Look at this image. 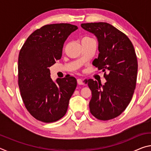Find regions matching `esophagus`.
<instances>
[{"label": "esophagus", "mask_w": 151, "mask_h": 151, "mask_svg": "<svg viewBox=\"0 0 151 151\" xmlns=\"http://www.w3.org/2000/svg\"><path fill=\"white\" fill-rule=\"evenodd\" d=\"M77 83L78 84V85H84L83 81L82 80V79H81V78H78L77 79Z\"/></svg>", "instance_id": "obj_1"}]
</instances>
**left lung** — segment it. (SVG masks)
I'll return each mask as SVG.
<instances>
[{"instance_id": "8db88e82", "label": "left lung", "mask_w": 151, "mask_h": 151, "mask_svg": "<svg viewBox=\"0 0 151 151\" xmlns=\"http://www.w3.org/2000/svg\"><path fill=\"white\" fill-rule=\"evenodd\" d=\"M81 27L98 39L99 54L93 65L104 72L106 80L103 85L86 81L92 92L90 111L97 119L108 121L119 116L131 101L137 83V55L127 36L112 25L101 22Z\"/></svg>"}]
</instances>
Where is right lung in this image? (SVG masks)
<instances>
[{
	"label": "right lung",
	"instance_id": "obj_1",
	"mask_svg": "<svg viewBox=\"0 0 151 151\" xmlns=\"http://www.w3.org/2000/svg\"><path fill=\"white\" fill-rule=\"evenodd\" d=\"M77 26L47 24L36 30L24 43L19 55L18 76L20 95L29 113L44 122L57 121L65 115L77 85L73 76L50 78L49 67L60 59L64 43Z\"/></svg>",
	"mask_w": 151,
	"mask_h": 151
}]
</instances>
